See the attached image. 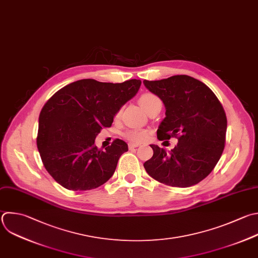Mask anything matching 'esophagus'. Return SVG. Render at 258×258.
Returning <instances> with one entry per match:
<instances>
[{"label": "esophagus", "mask_w": 258, "mask_h": 258, "mask_svg": "<svg viewBox=\"0 0 258 258\" xmlns=\"http://www.w3.org/2000/svg\"><path fill=\"white\" fill-rule=\"evenodd\" d=\"M138 146H139L138 143H129V149H133V148H136Z\"/></svg>", "instance_id": "1"}]
</instances>
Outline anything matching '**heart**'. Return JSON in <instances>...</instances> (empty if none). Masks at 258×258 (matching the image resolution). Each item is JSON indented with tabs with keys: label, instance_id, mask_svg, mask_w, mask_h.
I'll use <instances>...</instances> for the list:
<instances>
[{
	"label": "heart",
	"instance_id": "obj_1",
	"mask_svg": "<svg viewBox=\"0 0 258 258\" xmlns=\"http://www.w3.org/2000/svg\"><path fill=\"white\" fill-rule=\"evenodd\" d=\"M139 104L148 113L156 105H160L161 101L156 95H154L152 93H145V94L141 95V97L139 98ZM119 115H120V111L117 113L116 116L118 117ZM124 136L132 142L139 143V142H142V141H144L148 138V132L145 131V130L134 129V130H128L127 132H125Z\"/></svg>",
	"mask_w": 258,
	"mask_h": 258
}]
</instances>
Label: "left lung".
<instances>
[{
	"label": "left lung",
	"mask_w": 258,
	"mask_h": 258,
	"mask_svg": "<svg viewBox=\"0 0 258 258\" xmlns=\"http://www.w3.org/2000/svg\"><path fill=\"white\" fill-rule=\"evenodd\" d=\"M143 84L166 109L158 140H178L169 153L151 144L153 156L144 163L145 170L170 186L199 183L214 169L225 147L227 118L222 104L209 87L185 75Z\"/></svg>",
	"instance_id": "1"
}]
</instances>
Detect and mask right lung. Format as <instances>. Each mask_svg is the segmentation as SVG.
Wrapping results in <instances>:
<instances>
[{
	"label": "right lung",
	"instance_id": "add662e5",
	"mask_svg": "<svg viewBox=\"0 0 258 258\" xmlns=\"http://www.w3.org/2000/svg\"><path fill=\"white\" fill-rule=\"evenodd\" d=\"M141 82L120 84L87 79L57 91L39 115L37 148L48 173L71 190L96 188L114 174L128 145L115 139L105 149L95 145L101 129L138 92Z\"/></svg>",
	"mask_w": 258,
	"mask_h": 258
}]
</instances>
